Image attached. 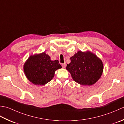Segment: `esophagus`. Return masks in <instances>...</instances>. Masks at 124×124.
Segmentation results:
<instances>
[{
  "mask_svg": "<svg viewBox=\"0 0 124 124\" xmlns=\"http://www.w3.org/2000/svg\"><path fill=\"white\" fill-rule=\"evenodd\" d=\"M62 66L63 68H65L66 67V63H64V64H62Z\"/></svg>",
  "mask_w": 124,
  "mask_h": 124,
  "instance_id": "1",
  "label": "esophagus"
}]
</instances>
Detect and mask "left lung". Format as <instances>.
<instances>
[{"instance_id": "8db88e82", "label": "left lung", "mask_w": 124, "mask_h": 124, "mask_svg": "<svg viewBox=\"0 0 124 124\" xmlns=\"http://www.w3.org/2000/svg\"><path fill=\"white\" fill-rule=\"evenodd\" d=\"M73 80L79 84L91 85L96 82L102 75L103 64L96 55L90 51H78L70 57L67 65Z\"/></svg>"}]
</instances>
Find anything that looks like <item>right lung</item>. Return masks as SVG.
<instances>
[{
	"label": "right lung",
	"mask_w": 124,
	"mask_h": 124,
	"mask_svg": "<svg viewBox=\"0 0 124 124\" xmlns=\"http://www.w3.org/2000/svg\"><path fill=\"white\" fill-rule=\"evenodd\" d=\"M58 60L53 61L45 52L30 55L23 66L24 72L30 82L44 85L54 78L55 71L61 69Z\"/></svg>",
	"instance_id": "right-lung-1"
}]
</instances>
